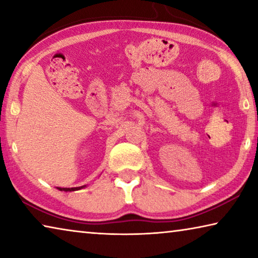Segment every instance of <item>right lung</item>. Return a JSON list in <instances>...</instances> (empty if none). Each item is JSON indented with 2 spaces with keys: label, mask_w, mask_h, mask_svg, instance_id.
Listing matches in <instances>:
<instances>
[{
  "label": "right lung",
  "mask_w": 258,
  "mask_h": 258,
  "mask_svg": "<svg viewBox=\"0 0 258 258\" xmlns=\"http://www.w3.org/2000/svg\"><path fill=\"white\" fill-rule=\"evenodd\" d=\"M85 185L83 186H76V187H58L60 191H76V190H80L82 187H84Z\"/></svg>",
  "instance_id": "right-lung-1"
}]
</instances>
